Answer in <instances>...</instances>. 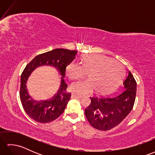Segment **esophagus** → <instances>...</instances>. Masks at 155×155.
Here are the masks:
<instances>
[{"label": "esophagus", "mask_w": 155, "mask_h": 155, "mask_svg": "<svg viewBox=\"0 0 155 155\" xmlns=\"http://www.w3.org/2000/svg\"><path fill=\"white\" fill-rule=\"evenodd\" d=\"M82 97L81 95H78V94H72V98H81Z\"/></svg>", "instance_id": "34e87169"}]
</instances>
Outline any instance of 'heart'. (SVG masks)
I'll return each mask as SVG.
<instances>
[{"mask_svg": "<svg viewBox=\"0 0 155 155\" xmlns=\"http://www.w3.org/2000/svg\"><path fill=\"white\" fill-rule=\"evenodd\" d=\"M66 72L69 79L77 80L87 73L88 79L77 82L71 86L74 93L88 94L96 90L97 93L105 94L113 91L123 75V67L119 62L101 54H88L81 58L80 64L71 62Z\"/></svg>", "mask_w": 155, "mask_h": 155, "instance_id": "heart-1", "label": "heart"}]
</instances>
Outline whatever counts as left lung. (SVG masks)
Listing matches in <instances>:
<instances>
[{"label":"left lung","mask_w":155,"mask_h":155,"mask_svg":"<svg viewBox=\"0 0 155 155\" xmlns=\"http://www.w3.org/2000/svg\"><path fill=\"white\" fill-rule=\"evenodd\" d=\"M124 88L109 97H91L84 113L92 127L108 130L117 127L132 110L137 93V82L130 71L124 81Z\"/></svg>","instance_id":"left-lung-1"}]
</instances>
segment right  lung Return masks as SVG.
I'll return each mask as SVG.
<instances>
[{"instance_id": "1", "label": "right lung", "mask_w": 155, "mask_h": 155, "mask_svg": "<svg viewBox=\"0 0 155 155\" xmlns=\"http://www.w3.org/2000/svg\"><path fill=\"white\" fill-rule=\"evenodd\" d=\"M76 51L64 48H56L49 52L37 55L26 66L21 77L20 98L24 108L29 117L41 123L53 121L63 113L70 100L71 93L67 91V84L63 79L66 67L72 62L77 54ZM43 65H53L63 76L60 88L55 96L47 101H36L29 96L25 87L28 77L38 66Z\"/></svg>"}]
</instances>
